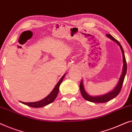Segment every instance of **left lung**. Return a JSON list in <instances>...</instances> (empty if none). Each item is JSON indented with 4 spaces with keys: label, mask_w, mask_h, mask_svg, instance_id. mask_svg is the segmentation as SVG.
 Segmentation results:
<instances>
[{
    "label": "left lung",
    "mask_w": 132,
    "mask_h": 132,
    "mask_svg": "<svg viewBox=\"0 0 132 132\" xmlns=\"http://www.w3.org/2000/svg\"><path fill=\"white\" fill-rule=\"evenodd\" d=\"M106 36H107L108 38H110L111 40H112V41L115 42L119 46L120 49H121L122 54H123V71H122V74L120 76L119 81H118V84L116 86V87L114 88V90H112L111 92H108L106 94L101 95V96H90L88 93H87L85 91V89H84L83 86V80H81L80 82V92L82 96L83 97V98H85L86 101H88L89 102H96V103H104L108 101L111 100L112 99H113L117 96L120 92L121 90L122 86H123V83L125 80V77L127 71V63L126 61V58L125 56V53H124V51L123 47H122L121 45H120V43L118 42V41L115 38H114L111 34H106Z\"/></svg>",
    "instance_id": "1"
}]
</instances>
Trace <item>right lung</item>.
<instances>
[{
	"label": "right lung",
	"mask_w": 132,
	"mask_h": 132,
	"mask_svg": "<svg viewBox=\"0 0 132 132\" xmlns=\"http://www.w3.org/2000/svg\"><path fill=\"white\" fill-rule=\"evenodd\" d=\"M65 76V74H64V76H62L61 79H60V81L58 82V83L56 84L54 89L52 90V91L49 93L48 96H47L46 98H45L42 100L37 101V102H24L20 101V102H21L22 104L26 105H28V106H31V107L33 108H41L43 107L44 106L47 105L53 102V101L55 100V98H56L57 95H58L59 89H60V86L61 83H62L63 79Z\"/></svg>",
	"instance_id": "obj_1"
}]
</instances>
